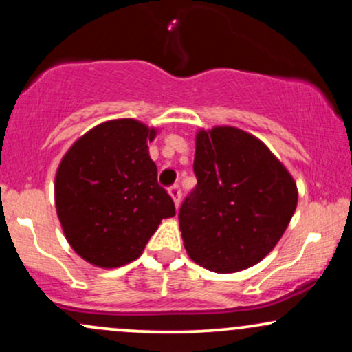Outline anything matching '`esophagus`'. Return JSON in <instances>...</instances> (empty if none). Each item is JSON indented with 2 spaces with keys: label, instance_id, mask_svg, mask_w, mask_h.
<instances>
[{
  "label": "esophagus",
  "instance_id": "esophagus-1",
  "mask_svg": "<svg viewBox=\"0 0 352 352\" xmlns=\"http://www.w3.org/2000/svg\"><path fill=\"white\" fill-rule=\"evenodd\" d=\"M168 193H170V197L173 199V204H175V207L179 208L180 199H182V190H180L179 185H172V187L168 188Z\"/></svg>",
  "mask_w": 352,
  "mask_h": 352
}]
</instances>
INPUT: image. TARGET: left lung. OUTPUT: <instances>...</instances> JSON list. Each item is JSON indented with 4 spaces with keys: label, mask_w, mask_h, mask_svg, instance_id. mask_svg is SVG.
<instances>
[{
    "label": "left lung",
    "mask_w": 352,
    "mask_h": 352,
    "mask_svg": "<svg viewBox=\"0 0 352 352\" xmlns=\"http://www.w3.org/2000/svg\"><path fill=\"white\" fill-rule=\"evenodd\" d=\"M197 187L182 204L185 250L210 272L233 273L261 261L298 205L293 177L260 139L236 127L195 137Z\"/></svg>",
    "instance_id": "obj_1"
}]
</instances>
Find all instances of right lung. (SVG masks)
<instances>
[{"instance_id": "obj_1", "label": "right lung", "mask_w": 352, "mask_h": 352, "mask_svg": "<svg viewBox=\"0 0 352 352\" xmlns=\"http://www.w3.org/2000/svg\"><path fill=\"white\" fill-rule=\"evenodd\" d=\"M153 127L134 119L96 125L72 144L56 172L60 227L76 253L99 268L137 260L164 218L175 215L148 155Z\"/></svg>"}]
</instances>
